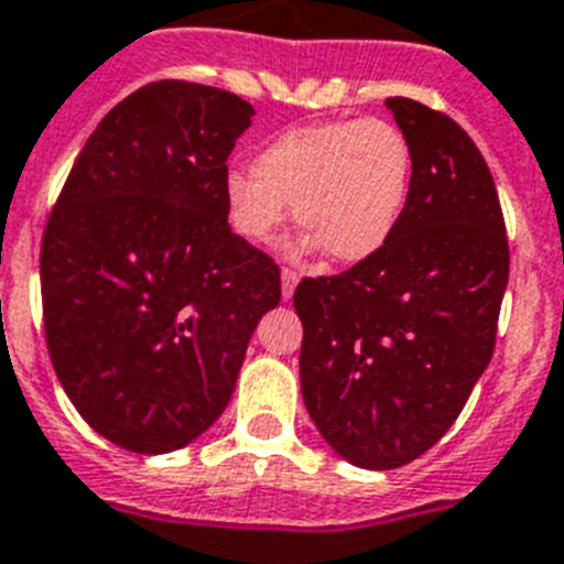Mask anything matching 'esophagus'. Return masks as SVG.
Returning <instances> with one entry per match:
<instances>
[{
    "label": "esophagus",
    "instance_id": "obj_1",
    "mask_svg": "<svg viewBox=\"0 0 564 564\" xmlns=\"http://www.w3.org/2000/svg\"><path fill=\"white\" fill-rule=\"evenodd\" d=\"M297 281H301V275H297L295 269H283L281 272V292H283V301H289L292 297V292H295Z\"/></svg>",
    "mask_w": 564,
    "mask_h": 564
}]
</instances>
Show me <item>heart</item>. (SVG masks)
<instances>
[{
	"mask_svg": "<svg viewBox=\"0 0 564 564\" xmlns=\"http://www.w3.org/2000/svg\"><path fill=\"white\" fill-rule=\"evenodd\" d=\"M411 189V147L383 119H332L289 127L263 141L252 170H229L224 198L235 232L269 243L289 204L310 229L303 247L340 263L366 261L389 243Z\"/></svg>",
	"mask_w": 564,
	"mask_h": 564,
	"instance_id": "obj_1",
	"label": "heart"
}]
</instances>
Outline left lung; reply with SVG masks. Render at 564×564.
Instances as JSON below:
<instances>
[{"mask_svg": "<svg viewBox=\"0 0 564 564\" xmlns=\"http://www.w3.org/2000/svg\"><path fill=\"white\" fill-rule=\"evenodd\" d=\"M386 105L411 147L403 218L377 254L295 289L303 403L323 440L371 471L417 459L459 417L491 364L511 263L471 135L414 99Z\"/></svg>", "mask_w": 564, "mask_h": 564, "instance_id": "8db88e82", "label": "left lung"}]
</instances>
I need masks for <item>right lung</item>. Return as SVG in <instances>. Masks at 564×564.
Here are the masks:
<instances>
[{"instance_id":"1","label":"right lung","mask_w":564,"mask_h":564,"mask_svg":"<svg viewBox=\"0 0 564 564\" xmlns=\"http://www.w3.org/2000/svg\"><path fill=\"white\" fill-rule=\"evenodd\" d=\"M235 93L164 78L85 141L42 235L58 383L105 440L184 448L221 417L281 269L227 224V159L252 124Z\"/></svg>"}]
</instances>
